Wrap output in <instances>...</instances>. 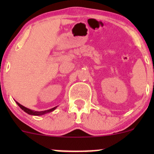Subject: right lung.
<instances>
[{"label":"right lung","mask_w":154,"mask_h":154,"mask_svg":"<svg viewBox=\"0 0 154 154\" xmlns=\"http://www.w3.org/2000/svg\"><path fill=\"white\" fill-rule=\"evenodd\" d=\"M17 104L18 105V106L20 107V108L22 110H24L25 112H27V114L29 115H32V116H42V115H45L46 114V113L48 112H52L54 111V109H55L56 108H57V106L56 107H54V108L51 109H48V110H45V111H41V112H37V111H33V110H31L27 108V107L22 106L21 104H20L19 103H18V102H16Z\"/></svg>","instance_id":"right-lung-1"}]
</instances>
